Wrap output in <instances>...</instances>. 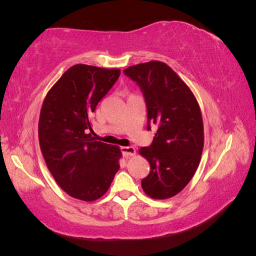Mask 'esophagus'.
I'll use <instances>...</instances> for the list:
<instances>
[{
	"label": "esophagus",
	"mask_w": 256,
	"mask_h": 256,
	"mask_svg": "<svg viewBox=\"0 0 256 256\" xmlns=\"http://www.w3.org/2000/svg\"><path fill=\"white\" fill-rule=\"evenodd\" d=\"M120 151H122L124 157L126 158L136 154V149H134L133 146H122V148H120Z\"/></svg>",
	"instance_id": "34e87169"
}]
</instances>
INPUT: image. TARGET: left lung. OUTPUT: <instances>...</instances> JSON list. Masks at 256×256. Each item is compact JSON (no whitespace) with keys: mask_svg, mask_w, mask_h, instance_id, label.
Returning <instances> with one entry per match:
<instances>
[{"mask_svg":"<svg viewBox=\"0 0 256 256\" xmlns=\"http://www.w3.org/2000/svg\"><path fill=\"white\" fill-rule=\"evenodd\" d=\"M124 74L144 94L146 130L158 126L152 144L138 151L151 170L142 188L152 198H172L190 183L200 164L204 142L200 107L184 81L159 60L130 66Z\"/></svg>","mask_w":256,"mask_h":256,"instance_id":"1","label":"left lung"}]
</instances>
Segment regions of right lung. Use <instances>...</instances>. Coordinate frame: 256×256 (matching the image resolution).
I'll return each mask as SVG.
<instances>
[{
	"label": "right lung",
	"instance_id": "1",
	"mask_svg": "<svg viewBox=\"0 0 256 256\" xmlns=\"http://www.w3.org/2000/svg\"><path fill=\"white\" fill-rule=\"evenodd\" d=\"M118 68L76 64L46 94L38 136L50 174L68 196L94 201L120 170V150L92 136V114L118 81Z\"/></svg>",
	"mask_w": 256,
	"mask_h": 256
}]
</instances>
